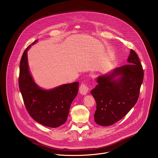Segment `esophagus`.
<instances>
[{
    "label": "esophagus",
    "mask_w": 158,
    "mask_h": 158,
    "mask_svg": "<svg viewBox=\"0 0 158 158\" xmlns=\"http://www.w3.org/2000/svg\"><path fill=\"white\" fill-rule=\"evenodd\" d=\"M88 88L87 86V85L85 83H82L80 87V93L83 95H86L88 94Z\"/></svg>",
    "instance_id": "esophagus-1"
}]
</instances>
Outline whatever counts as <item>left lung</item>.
Listing matches in <instances>:
<instances>
[{
	"label": "left lung",
	"instance_id": "left-lung-1",
	"mask_svg": "<svg viewBox=\"0 0 158 158\" xmlns=\"http://www.w3.org/2000/svg\"><path fill=\"white\" fill-rule=\"evenodd\" d=\"M128 65L115 68L97 78L98 85L90 91L96 103L94 120L99 125H112L135 105L143 79V70L133 50Z\"/></svg>",
	"mask_w": 158,
	"mask_h": 158
}]
</instances>
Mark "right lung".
<instances>
[{"instance_id":"obj_1","label":"right lung","mask_w":158,"mask_h":158,"mask_svg":"<svg viewBox=\"0 0 158 158\" xmlns=\"http://www.w3.org/2000/svg\"><path fill=\"white\" fill-rule=\"evenodd\" d=\"M38 40L24 51L20 62L19 86L25 108L38 123L48 127L56 128L68 118L71 103L78 91L79 83L64 84L44 89L34 81L30 72L27 52Z\"/></svg>"}]
</instances>
